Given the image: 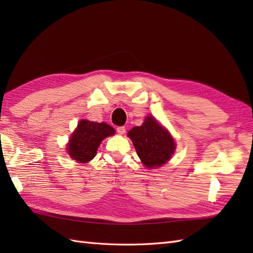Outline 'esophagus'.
<instances>
[{
  "instance_id": "1",
  "label": "esophagus",
  "mask_w": 253,
  "mask_h": 253,
  "mask_svg": "<svg viewBox=\"0 0 253 253\" xmlns=\"http://www.w3.org/2000/svg\"><path fill=\"white\" fill-rule=\"evenodd\" d=\"M116 131L120 133V135H124V133L126 132V128L124 126H120V127L116 128Z\"/></svg>"
}]
</instances>
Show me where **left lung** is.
<instances>
[{
  "instance_id": "obj_1",
  "label": "left lung",
  "mask_w": 253,
  "mask_h": 253,
  "mask_svg": "<svg viewBox=\"0 0 253 253\" xmlns=\"http://www.w3.org/2000/svg\"><path fill=\"white\" fill-rule=\"evenodd\" d=\"M128 136L138 157L149 169L166 163L175 151L173 137L152 116H148L141 126L133 127Z\"/></svg>"
}]
</instances>
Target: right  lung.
Masks as SVG:
<instances>
[{"label":"right lung","mask_w":253,"mask_h":253,"mask_svg":"<svg viewBox=\"0 0 253 253\" xmlns=\"http://www.w3.org/2000/svg\"><path fill=\"white\" fill-rule=\"evenodd\" d=\"M114 128L106 123L80 121L67 146L69 155L79 163H87L95 157L104 138L114 135Z\"/></svg>","instance_id":"obj_1"}]
</instances>
